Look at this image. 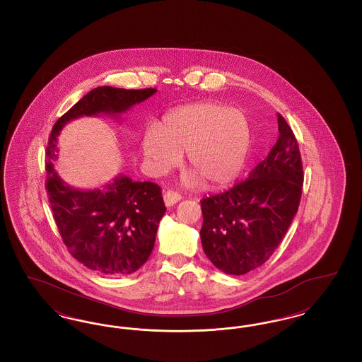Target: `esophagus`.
<instances>
[{
  "instance_id": "1",
  "label": "esophagus",
  "mask_w": 362,
  "mask_h": 362,
  "mask_svg": "<svg viewBox=\"0 0 362 362\" xmlns=\"http://www.w3.org/2000/svg\"><path fill=\"white\" fill-rule=\"evenodd\" d=\"M164 204H165V206H173L175 204H177L180 199H182V197H180V194H177V192H175L173 189H168V191H165L164 192Z\"/></svg>"
}]
</instances>
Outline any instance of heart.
<instances>
[{"label": "heart", "mask_w": 362, "mask_h": 362, "mask_svg": "<svg viewBox=\"0 0 362 362\" xmlns=\"http://www.w3.org/2000/svg\"><path fill=\"white\" fill-rule=\"evenodd\" d=\"M251 144L248 117L214 102L177 107L163 118L158 129H146L141 138L142 155L155 171L173 170L186 153L191 170L186 183L204 182L211 189L226 186L240 175Z\"/></svg>", "instance_id": "obj_1"}]
</instances>
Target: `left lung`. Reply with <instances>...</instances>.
Here are the masks:
<instances>
[{"instance_id":"1","label":"left lung","mask_w":362,"mask_h":362,"mask_svg":"<svg viewBox=\"0 0 362 362\" xmlns=\"http://www.w3.org/2000/svg\"><path fill=\"white\" fill-rule=\"evenodd\" d=\"M279 136L247 180L201 201L202 247L221 272L243 276L273 255L296 216L303 163L291 126L278 114Z\"/></svg>"}]
</instances>
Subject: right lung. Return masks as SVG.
I'll list each match as a JSON object with an SVG mask.
<instances>
[{"label": "right lung", "mask_w": 362, "mask_h": 362, "mask_svg": "<svg viewBox=\"0 0 362 362\" xmlns=\"http://www.w3.org/2000/svg\"><path fill=\"white\" fill-rule=\"evenodd\" d=\"M156 90L98 86L55 122L49 138L46 189L57 228L73 258L105 276L132 274L151 257L157 226L167 210L161 189L152 182H133L124 175L102 189L70 187L52 165L57 137L68 122L100 114L115 117Z\"/></svg>", "instance_id": "add662e5"}]
</instances>
